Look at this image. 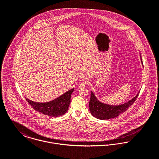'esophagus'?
Masks as SVG:
<instances>
[{"label": "esophagus", "mask_w": 159, "mask_h": 159, "mask_svg": "<svg viewBox=\"0 0 159 159\" xmlns=\"http://www.w3.org/2000/svg\"><path fill=\"white\" fill-rule=\"evenodd\" d=\"M78 86V88H85L86 86V83L85 81H81L80 83H79Z\"/></svg>", "instance_id": "1"}]
</instances>
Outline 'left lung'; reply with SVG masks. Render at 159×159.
<instances>
[{"label": "left lung", "mask_w": 159, "mask_h": 159, "mask_svg": "<svg viewBox=\"0 0 159 159\" xmlns=\"http://www.w3.org/2000/svg\"><path fill=\"white\" fill-rule=\"evenodd\" d=\"M140 58L141 61L143 63L141 56ZM139 93V91L134 98L125 103L119 105H110L98 101L93 92H91V100L89 103L90 112L93 117L102 120L110 119L116 117L120 114L125 111L134 103Z\"/></svg>", "instance_id": "8db88e82"}]
</instances>
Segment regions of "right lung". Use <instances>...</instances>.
I'll return each instance as SVG.
<instances>
[{"mask_svg": "<svg viewBox=\"0 0 159 159\" xmlns=\"http://www.w3.org/2000/svg\"><path fill=\"white\" fill-rule=\"evenodd\" d=\"M73 91L74 88L71 89L57 98L45 103L35 102L25 98L35 110L51 117H59L67 111L70 103L71 95Z\"/></svg>", "mask_w": 159, "mask_h": 159, "instance_id": "obj_1", "label": "right lung"}]
</instances>
